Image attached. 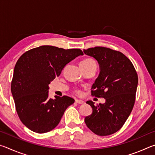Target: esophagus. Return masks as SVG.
Instances as JSON below:
<instances>
[{"label": "esophagus", "instance_id": "esophagus-1", "mask_svg": "<svg viewBox=\"0 0 155 155\" xmlns=\"http://www.w3.org/2000/svg\"><path fill=\"white\" fill-rule=\"evenodd\" d=\"M75 103L79 104H84V102L83 101H81V100H75Z\"/></svg>", "mask_w": 155, "mask_h": 155}]
</instances>
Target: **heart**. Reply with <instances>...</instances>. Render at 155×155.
I'll use <instances>...</instances> for the list:
<instances>
[{
    "label": "heart",
    "instance_id": "b5f03b06",
    "mask_svg": "<svg viewBox=\"0 0 155 155\" xmlns=\"http://www.w3.org/2000/svg\"><path fill=\"white\" fill-rule=\"evenodd\" d=\"M82 62H83V63H96L95 61H94V60L92 59H86L84 60V61H83ZM75 92L77 94H80L81 91L80 90H76Z\"/></svg>",
    "mask_w": 155,
    "mask_h": 155
}]
</instances>
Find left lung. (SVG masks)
<instances>
[{"label":"left lung","mask_w":155,"mask_h":155,"mask_svg":"<svg viewBox=\"0 0 155 155\" xmlns=\"http://www.w3.org/2000/svg\"><path fill=\"white\" fill-rule=\"evenodd\" d=\"M93 57L100 65V74L92 85L91 95L104 98V104L94 105L92 114L85 117L87 127L95 134L107 136L122 127L132 111L135 101L138 77L129 59L119 51L96 46L83 50Z\"/></svg>","instance_id":"1"}]
</instances>
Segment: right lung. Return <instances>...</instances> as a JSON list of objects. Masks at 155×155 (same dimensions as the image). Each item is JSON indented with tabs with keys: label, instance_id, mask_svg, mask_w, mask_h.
Masks as SVG:
<instances>
[{
	"label": "right lung",
	"instance_id": "right-lung-1",
	"mask_svg": "<svg viewBox=\"0 0 155 155\" xmlns=\"http://www.w3.org/2000/svg\"><path fill=\"white\" fill-rule=\"evenodd\" d=\"M83 54L81 49L41 46L25 52L18 59L11 91L18 117L28 128L45 133L59 124L74 100L67 96L48 98V85L65 65Z\"/></svg>",
	"mask_w": 155,
	"mask_h": 155
}]
</instances>
